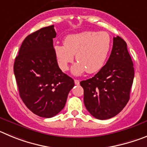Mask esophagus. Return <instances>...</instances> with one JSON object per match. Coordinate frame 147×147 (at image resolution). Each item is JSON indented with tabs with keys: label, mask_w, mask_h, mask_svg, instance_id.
Instances as JSON below:
<instances>
[{
	"label": "esophagus",
	"mask_w": 147,
	"mask_h": 147,
	"mask_svg": "<svg viewBox=\"0 0 147 147\" xmlns=\"http://www.w3.org/2000/svg\"><path fill=\"white\" fill-rule=\"evenodd\" d=\"M74 81H75V85H79V84H80V80H75Z\"/></svg>",
	"instance_id": "obj_1"
}]
</instances>
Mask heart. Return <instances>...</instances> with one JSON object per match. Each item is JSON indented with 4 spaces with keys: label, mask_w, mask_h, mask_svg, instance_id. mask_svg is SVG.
I'll return each mask as SVG.
<instances>
[{
    "label": "heart",
    "mask_w": 147,
    "mask_h": 147,
    "mask_svg": "<svg viewBox=\"0 0 147 147\" xmlns=\"http://www.w3.org/2000/svg\"><path fill=\"white\" fill-rule=\"evenodd\" d=\"M111 39L105 31H83L70 34L64 39V45H55L53 51L62 71H67L69 64L78 61L72 69L75 75L83 72L94 73L105 64L111 48Z\"/></svg>",
    "instance_id": "heart-1"
}]
</instances>
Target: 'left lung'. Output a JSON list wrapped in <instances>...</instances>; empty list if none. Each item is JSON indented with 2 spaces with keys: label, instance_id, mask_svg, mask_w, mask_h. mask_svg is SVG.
Returning <instances> with one entry per match:
<instances>
[{
  "label": "left lung",
  "instance_id": "obj_1",
  "mask_svg": "<svg viewBox=\"0 0 147 147\" xmlns=\"http://www.w3.org/2000/svg\"><path fill=\"white\" fill-rule=\"evenodd\" d=\"M134 67L127 44L113 37V48L105 66L92 78L82 80L84 105L94 117L111 119L122 111L129 100Z\"/></svg>",
  "mask_w": 147,
  "mask_h": 147
}]
</instances>
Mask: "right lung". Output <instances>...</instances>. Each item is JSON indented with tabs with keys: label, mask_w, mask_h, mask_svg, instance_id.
I'll use <instances>...</instances> for the list:
<instances>
[{
	"label": "right lung",
	"mask_w": 147,
	"mask_h": 147,
	"mask_svg": "<svg viewBox=\"0 0 147 147\" xmlns=\"http://www.w3.org/2000/svg\"><path fill=\"white\" fill-rule=\"evenodd\" d=\"M54 26L42 28L22 42L15 58L14 73L20 96L34 114L51 118L64 108L75 86L62 72L53 51Z\"/></svg>",
	"instance_id": "obj_1"
}]
</instances>
